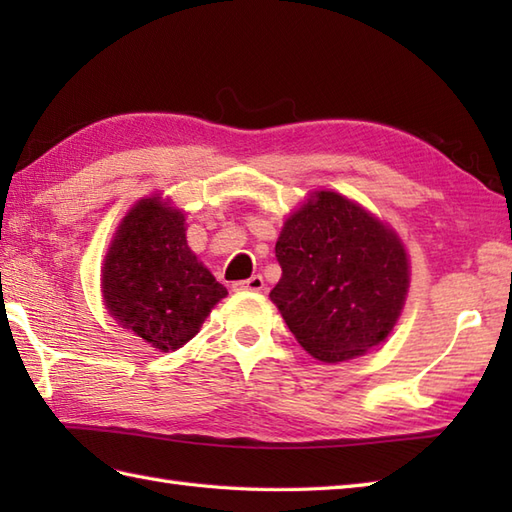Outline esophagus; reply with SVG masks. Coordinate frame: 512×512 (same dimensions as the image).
Instances as JSON below:
<instances>
[{"mask_svg": "<svg viewBox=\"0 0 512 512\" xmlns=\"http://www.w3.org/2000/svg\"><path fill=\"white\" fill-rule=\"evenodd\" d=\"M233 290H235V292H248V290L259 292V290H264V277H262V275H253L250 279L235 281Z\"/></svg>", "mask_w": 512, "mask_h": 512, "instance_id": "esophagus-1", "label": "esophagus"}]
</instances>
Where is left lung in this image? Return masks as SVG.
Segmentation results:
<instances>
[{
    "label": "left lung",
    "instance_id": "obj_1",
    "mask_svg": "<svg viewBox=\"0 0 512 512\" xmlns=\"http://www.w3.org/2000/svg\"><path fill=\"white\" fill-rule=\"evenodd\" d=\"M281 266L270 299L303 350L325 363L385 341L409 288L394 231L334 191L292 213L275 246Z\"/></svg>",
    "mask_w": 512,
    "mask_h": 512
}]
</instances>
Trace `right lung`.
<instances>
[{
    "mask_svg": "<svg viewBox=\"0 0 512 512\" xmlns=\"http://www.w3.org/2000/svg\"><path fill=\"white\" fill-rule=\"evenodd\" d=\"M103 297L123 328L173 352L198 334L226 288L191 253L184 215L147 198L125 215L107 250Z\"/></svg>",
    "mask_w": 512,
    "mask_h": 512,
    "instance_id": "obj_1",
    "label": "right lung"
}]
</instances>
